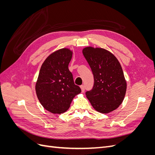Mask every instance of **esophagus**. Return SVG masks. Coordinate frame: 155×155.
Listing matches in <instances>:
<instances>
[{
    "label": "esophagus",
    "mask_w": 155,
    "mask_h": 155,
    "mask_svg": "<svg viewBox=\"0 0 155 155\" xmlns=\"http://www.w3.org/2000/svg\"><path fill=\"white\" fill-rule=\"evenodd\" d=\"M80 88H81V92H84V91H85V86H84V85H81V86L80 87Z\"/></svg>",
    "instance_id": "34e87169"
}]
</instances>
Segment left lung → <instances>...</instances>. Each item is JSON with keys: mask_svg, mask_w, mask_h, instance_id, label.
<instances>
[{"mask_svg": "<svg viewBox=\"0 0 155 155\" xmlns=\"http://www.w3.org/2000/svg\"><path fill=\"white\" fill-rule=\"evenodd\" d=\"M82 52L94 79L92 90L86 92L87 99L94 109L103 114L118 109L127 90V82L118 59L101 48L87 46Z\"/></svg>", "mask_w": 155, "mask_h": 155, "instance_id": "left-lung-1", "label": "left lung"}]
</instances>
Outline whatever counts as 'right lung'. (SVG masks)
Returning a JSON list of instances; mask_svg holds the SVG:
<instances>
[{
    "label": "right lung",
    "mask_w": 155,
    "mask_h": 155,
    "mask_svg": "<svg viewBox=\"0 0 155 155\" xmlns=\"http://www.w3.org/2000/svg\"><path fill=\"white\" fill-rule=\"evenodd\" d=\"M72 54L67 48L56 50L48 56L40 69L36 94L42 106L53 114L66 112L73 98L81 92L68 69Z\"/></svg>",
    "instance_id": "1"
}]
</instances>
